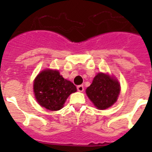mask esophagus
<instances>
[{
	"label": "esophagus",
	"instance_id": "1",
	"mask_svg": "<svg viewBox=\"0 0 152 152\" xmlns=\"http://www.w3.org/2000/svg\"><path fill=\"white\" fill-rule=\"evenodd\" d=\"M77 89L79 92H83L84 91V86L83 85H78L77 87Z\"/></svg>",
	"mask_w": 152,
	"mask_h": 152
}]
</instances>
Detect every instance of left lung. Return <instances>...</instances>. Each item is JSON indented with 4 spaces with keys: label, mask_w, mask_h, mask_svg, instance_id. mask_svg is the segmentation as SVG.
Listing matches in <instances>:
<instances>
[{
    "label": "left lung",
    "mask_w": 152,
    "mask_h": 152,
    "mask_svg": "<svg viewBox=\"0 0 152 152\" xmlns=\"http://www.w3.org/2000/svg\"><path fill=\"white\" fill-rule=\"evenodd\" d=\"M120 93V84L115 77L98 73L86 89L90 100L99 110H105L116 103Z\"/></svg>",
    "instance_id": "8db88e82"
}]
</instances>
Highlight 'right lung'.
<instances>
[{"instance_id":"add662e5","label":"right lung","mask_w":152,"mask_h":152,"mask_svg":"<svg viewBox=\"0 0 152 152\" xmlns=\"http://www.w3.org/2000/svg\"><path fill=\"white\" fill-rule=\"evenodd\" d=\"M33 91L38 103L51 111L59 110L67 98L77 88L70 80L64 79L57 70L45 69L34 80Z\"/></svg>"}]
</instances>
